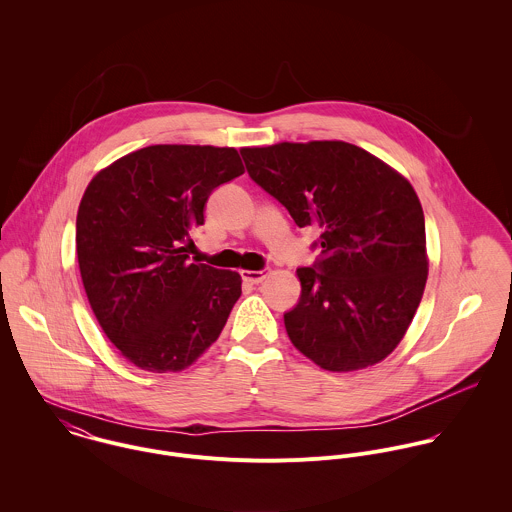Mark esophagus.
<instances>
[{
	"instance_id": "34e87169",
	"label": "esophagus",
	"mask_w": 512,
	"mask_h": 512,
	"mask_svg": "<svg viewBox=\"0 0 512 512\" xmlns=\"http://www.w3.org/2000/svg\"><path fill=\"white\" fill-rule=\"evenodd\" d=\"M268 270H244L242 280L248 284H262L268 278Z\"/></svg>"
}]
</instances>
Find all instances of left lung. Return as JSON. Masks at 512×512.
Instances as JSON below:
<instances>
[{
	"mask_svg": "<svg viewBox=\"0 0 512 512\" xmlns=\"http://www.w3.org/2000/svg\"><path fill=\"white\" fill-rule=\"evenodd\" d=\"M250 177L321 230V258L297 268L284 315L293 347L331 372L384 361L404 339L428 280L426 224L410 181L347 142L240 149Z\"/></svg>",
	"mask_w": 512,
	"mask_h": 512,
	"instance_id": "left-lung-1",
	"label": "left lung"
}]
</instances>
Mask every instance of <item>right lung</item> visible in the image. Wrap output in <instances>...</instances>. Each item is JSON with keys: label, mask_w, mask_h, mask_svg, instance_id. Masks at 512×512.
I'll list each match as a JSON object with an SVG mask.
<instances>
[{"label": "right lung", "mask_w": 512, "mask_h": 512, "mask_svg": "<svg viewBox=\"0 0 512 512\" xmlns=\"http://www.w3.org/2000/svg\"><path fill=\"white\" fill-rule=\"evenodd\" d=\"M244 173L234 147L161 144L98 171L76 215L82 286L106 337L149 372H179L217 339L242 278L189 262L209 195Z\"/></svg>", "instance_id": "add662e5"}]
</instances>
